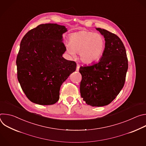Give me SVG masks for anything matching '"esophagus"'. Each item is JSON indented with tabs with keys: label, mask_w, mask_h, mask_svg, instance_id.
Returning <instances> with one entry per match:
<instances>
[{
	"label": "esophagus",
	"mask_w": 146,
	"mask_h": 146,
	"mask_svg": "<svg viewBox=\"0 0 146 146\" xmlns=\"http://www.w3.org/2000/svg\"><path fill=\"white\" fill-rule=\"evenodd\" d=\"M79 69H80V65L78 64L77 65V68H76V71L78 72L79 71Z\"/></svg>",
	"instance_id": "obj_1"
}]
</instances>
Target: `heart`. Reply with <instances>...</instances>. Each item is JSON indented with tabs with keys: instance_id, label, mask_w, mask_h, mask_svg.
I'll list each match as a JSON object with an SVG mask.
<instances>
[{
	"instance_id": "b5f03b06",
	"label": "heart",
	"mask_w": 146,
	"mask_h": 146,
	"mask_svg": "<svg viewBox=\"0 0 146 146\" xmlns=\"http://www.w3.org/2000/svg\"><path fill=\"white\" fill-rule=\"evenodd\" d=\"M105 46V39L100 34L81 31L70 36L66 51L72 57H75L76 53H79L83 63L91 64L101 58Z\"/></svg>"
}]
</instances>
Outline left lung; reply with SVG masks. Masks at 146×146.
Segmentation results:
<instances>
[{
    "mask_svg": "<svg viewBox=\"0 0 146 146\" xmlns=\"http://www.w3.org/2000/svg\"><path fill=\"white\" fill-rule=\"evenodd\" d=\"M96 29L105 39V51L97 63L80 68L82 76L80 90L87 105L102 107L110 103L123 88L128 64L121 39L107 30Z\"/></svg>",
    "mask_w": 146,
    "mask_h": 146,
    "instance_id": "1",
    "label": "left lung"
}]
</instances>
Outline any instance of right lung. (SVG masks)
Segmentation results:
<instances>
[{"instance_id":"obj_1","label":"right lung","mask_w":146,"mask_h":146,"mask_svg":"<svg viewBox=\"0 0 146 146\" xmlns=\"http://www.w3.org/2000/svg\"><path fill=\"white\" fill-rule=\"evenodd\" d=\"M65 26L41 24L23 38L17 57V77L27 97L40 105L59 99L61 85L76 69V62L65 59L62 42Z\"/></svg>"}]
</instances>
